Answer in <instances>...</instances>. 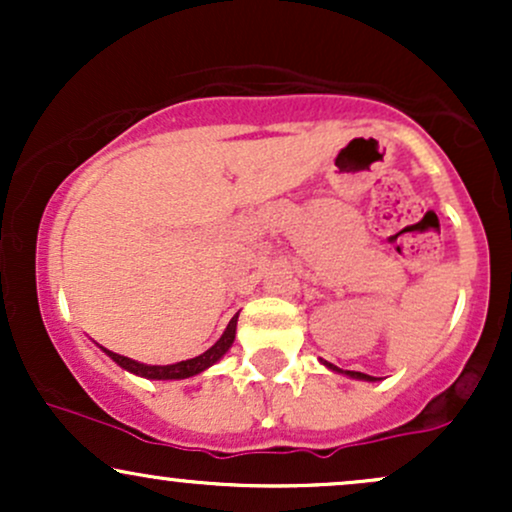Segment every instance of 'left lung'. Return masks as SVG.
Returning a JSON list of instances; mask_svg holds the SVG:
<instances>
[{"label":"left lung","mask_w":512,"mask_h":512,"mask_svg":"<svg viewBox=\"0 0 512 512\" xmlns=\"http://www.w3.org/2000/svg\"><path fill=\"white\" fill-rule=\"evenodd\" d=\"M325 366H327V368H332V370H337V373H344V375H349V378H358V380H375L373 375H366V373H356V370H339L337 366H332V363H327V361H325Z\"/></svg>","instance_id":"8db88e82"}]
</instances>
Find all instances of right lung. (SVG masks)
I'll list each match as a JSON object with an SVG mask.
<instances>
[{"label": "right lung", "mask_w": 512, "mask_h": 512, "mask_svg": "<svg viewBox=\"0 0 512 512\" xmlns=\"http://www.w3.org/2000/svg\"><path fill=\"white\" fill-rule=\"evenodd\" d=\"M236 325H238V315H233V320L228 322L226 332L221 334V339L214 346H211V349H207L204 354H199L195 358H187V361L170 363V366H146V363L132 361V358L115 354V351H108V349H103V351L110 358H113L117 366H122L134 375H142V378H149V380H182V378H192V375L202 373V370L214 366V363L219 361V358L226 354L228 349H231L233 339H236Z\"/></svg>", "instance_id": "add662e5"}]
</instances>
